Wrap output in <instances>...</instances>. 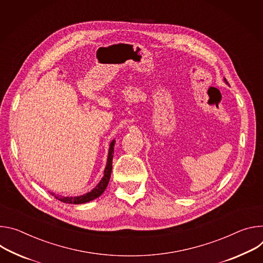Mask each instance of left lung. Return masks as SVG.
<instances>
[{
	"label": "left lung",
	"mask_w": 263,
	"mask_h": 263,
	"mask_svg": "<svg viewBox=\"0 0 263 263\" xmlns=\"http://www.w3.org/2000/svg\"><path fill=\"white\" fill-rule=\"evenodd\" d=\"M224 82H227V83H228V81H227V79H226V78H224Z\"/></svg>",
	"instance_id": "8db88e82"
}]
</instances>
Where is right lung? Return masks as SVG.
I'll list each match as a JSON object with an SVG mask.
<instances>
[{"label": "right lung", "mask_w": 263, "mask_h": 263, "mask_svg": "<svg viewBox=\"0 0 263 263\" xmlns=\"http://www.w3.org/2000/svg\"><path fill=\"white\" fill-rule=\"evenodd\" d=\"M115 139L110 142L109 144V148H108V155H107V161L106 165L104 168L103 172V177L100 180V182L97 184V186L92 189L90 192L84 193L79 196H63V195H56L53 192H50L51 195H53L56 199L61 200L63 202L67 203H74V205H79V203H85L87 201H91L97 197H99L104 190L106 189L109 179H110V173H111V168H112V157H114V146H115Z\"/></svg>", "instance_id": "obj_1"}]
</instances>
